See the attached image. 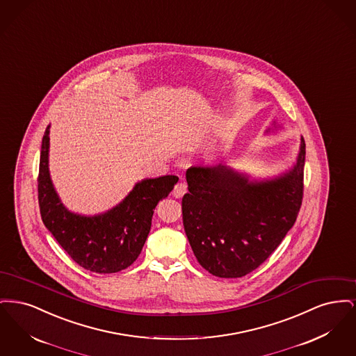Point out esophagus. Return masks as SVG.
I'll return each instance as SVG.
<instances>
[{
    "label": "esophagus",
    "mask_w": 356,
    "mask_h": 356,
    "mask_svg": "<svg viewBox=\"0 0 356 356\" xmlns=\"http://www.w3.org/2000/svg\"><path fill=\"white\" fill-rule=\"evenodd\" d=\"M186 192V183H179V184H176V186L173 188V192H172V193H173V196H175V197H183Z\"/></svg>",
    "instance_id": "34e87169"
}]
</instances>
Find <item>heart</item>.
Wrapping results in <instances>:
<instances>
[{
  "mask_svg": "<svg viewBox=\"0 0 356 356\" xmlns=\"http://www.w3.org/2000/svg\"><path fill=\"white\" fill-rule=\"evenodd\" d=\"M207 154H208V157H211V159H219L221 154L220 145H218V144H211V145L207 148Z\"/></svg>",
  "mask_w": 356,
  "mask_h": 356,
  "instance_id": "heart-1",
  "label": "heart"
}]
</instances>
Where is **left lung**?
<instances>
[{
    "label": "left lung",
    "mask_w": 356,
    "mask_h": 356,
    "mask_svg": "<svg viewBox=\"0 0 356 356\" xmlns=\"http://www.w3.org/2000/svg\"><path fill=\"white\" fill-rule=\"evenodd\" d=\"M283 129L275 120L266 135ZM305 138L287 170L254 179L227 164L186 172L183 224L204 270L219 277H241L277 248L296 221L303 199Z\"/></svg>",
    "instance_id": "8db88e82"
}]
</instances>
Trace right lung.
<instances>
[{"instance_id": "right-lung-1", "label": "right lung", "mask_w": 356, "mask_h": 356, "mask_svg": "<svg viewBox=\"0 0 356 356\" xmlns=\"http://www.w3.org/2000/svg\"><path fill=\"white\" fill-rule=\"evenodd\" d=\"M48 125L41 144L38 204L41 219L67 254L85 270L115 273L134 264L152 225L157 203L179 181L175 175L143 179L113 208L97 215L69 211L61 202L49 172Z\"/></svg>"}]
</instances>
